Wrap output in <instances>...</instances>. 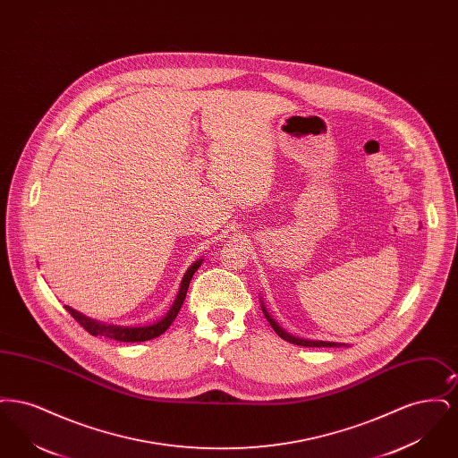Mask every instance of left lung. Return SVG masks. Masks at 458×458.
<instances>
[{
  "label": "left lung",
  "instance_id": "1",
  "mask_svg": "<svg viewBox=\"0 0 458 458\" xmlns=\"http://www.w3.org/2000/svg\"><path fill=\"white\" fill-rule=\"evenodd\" d=\"M262 312H264V316H266L267 323H269L271 327L276 331V335H278V336H282V338L286 340V342L293 344V345H301V347H342V344H335V342H321V340H304V338H297V336H293V335L286 333L284 327H280V325H278V323L269 316V312L266 310V307H264V305H262Z\"/></svg>",
  "mask_w": 458,
  "mask_h": 458
}]
</instances>
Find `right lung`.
<instances>
[{
  "mask_svg": "<svg viewBox=\"0 0 458 458\" xmlns=\"http://www.w3.org/2000/svg\"><path fill=\"white\" fill-rule=\"evenodd\" d=\"M200 262H202V259L194 262V264L187 269V273L183 275L182 284H180V290H178V295H176V299H174L172 309L168 310V314H166L161 321H157V323H154V325H149V327H114V325H106V323H99V321H96V319H90L88 316L77 312L75 309H72V307H68V305H65V309L72 314V318H73L81 327H84L88 333H90L92 336H105V338H111V340H116V342H131V344H133V342L153 340L156 336L163 335V333L170 327V325L174 323L176 314L180 312L182 304H183V301H185V295H187V290H189V284H191L194 273L199 269Z\"/></svg>",
  "mask_w": 458,
  "mask_h": 458,
  "instance_id": "obj_1",
  "label": "right lung"
}]
</instances>
